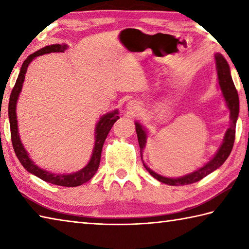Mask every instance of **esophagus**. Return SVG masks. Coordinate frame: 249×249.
I'll list each match as a JSON object with an SVG mask.
<instances>
[{
  "instance_id": "34e87169",
  "label": "esophagus",
  "mask_w": 249,
  "mask_h": 249,
  "mask_svg": "<svg viewBox=\"0 0 249 249\" xmlns=\"http://www.w3.org/2000/svg\"><path fill=\"white\" fill-rule=\"evenodd\" d=\"M139 102L136 101V100H133V101H129L128 105H127V108L130 112H135L137 111L139 109Z\"/></svg>"
}]
</instances>
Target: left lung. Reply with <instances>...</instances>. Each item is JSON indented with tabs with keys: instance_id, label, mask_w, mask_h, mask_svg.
<instances>
[{
	"instance_id": "8db88e82",
	"label": "left lung",
	"mask_w": 249,
	"mask_h": 249,
	"mask_svg": "<svg viewBox=\"0 0 249 249\" xmlns=\"http://www.w3.org/2000/svg\"><path fill=\"white\" fill-rule=\"evenodd\" d=\"M215 60H216L219 85H220L223 97H225L227 105L229 107V109H230V120H231L230 127L228 128L221 147L218 150V152L215 157H213V159L209 160V162L206 165H204L203 167L197 169L196 172L189 174L184 177H180L176 179L162 177L160 176V175L152 172V170H151L142 160L143 166L150 173L151 176H153L155 179H158L160 182L169 184V186H184V184H191L194 182H197L204 177H206L207 175L213 173V170H216L218 167H220L221 165L226 162V160L231 153L233 144H234V140H235V126H236V121L238 116V111H240V101H238L237 90L234 86V83L232 81V77L230 74V68H229L227 60L223 58L222 55H220V53H216ZM136 133H137L138 142L140 147V155H141V160H142V152H143L142 150L145 144L147 134H145L142 126H141L139 123H136Z\"/></svg>"
}]
</instances>
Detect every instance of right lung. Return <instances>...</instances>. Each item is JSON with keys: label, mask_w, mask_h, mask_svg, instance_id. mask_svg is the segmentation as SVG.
Segmentation results:
<instances>
[{"label": "right lung", "mask_w": 249, "mask_h": 249, "mask_svg": "<svg viewBox=\"0 0 249 249\" xmlns=\"http://www.w3.org/2000/svg\"><path fill=\"white\" fill-rule=\"evenodd\" d=\"M67 48V45H60V44H53V45H48L41 48L40 51L36 52L32 55L29 56L26 60L23 61L20 72L17 77V81L15 83V86L12 90L11 97H9V104H8V116H9V125H11V137H12V143L16 157L18 158L19 162L21 163L22 166L26 168L29 173L36 175V177L44 180V181L50 182L56 186L61 187H77L81 184L85 183L92 178V176L96 174L97 169L99 167L100 164V158H101V151L104 147V142L108 136L112 126L116 122V120L120 119L118 115V111L111 112L102 116L100 121L97 123L96 126V141L94 151H92L91 159L89 163L86 166L81 169L80 172L70 174V175H57L52 174L46 170H43L38 168L36 164H34L31 159L29 158L27 151L24 150L23 145L21 144L20 138L18 135V126H17V118H16V104L18 96L21 91L22 83L24 81V74H26L28 66L30 62L37 56L44 55V53H63Z\"/></svg>", "instance_id": "add662e5"}]
</instances>
